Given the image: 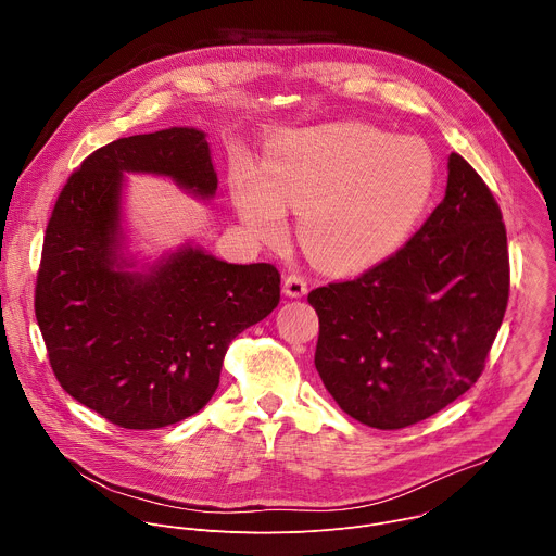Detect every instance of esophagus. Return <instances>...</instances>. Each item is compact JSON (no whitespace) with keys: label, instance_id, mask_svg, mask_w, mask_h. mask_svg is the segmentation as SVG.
<instances>
[{"label":"esophagus","instance_id":"esophagus-1","mask_svg":"<svg viewBox=\"0 0 556 556\" xmlns=\"http://www.w3.org/2000/svg\"><path fill=\"white\" fill-rule=\"evenodd\" d=\"M283 292L288 296H303L307 292V281L301 275H288L283 279Z\"/></svg>","mask_w":556,"mask_h":556}]
</instances>
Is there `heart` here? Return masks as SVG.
<instances>
[{
  "instance_id": "obj_1",
  "label": "heart",
  "mask_w": 556,
  "mask_h": 556,
  "mask_svg": "<svg viewBox=\"0 0 556 556\" xmlns=\"http://www.w3.org/2000/svg\"><path fill=\"white\" fill-rule=\"evenodd\" d=\"M435 161L418 138H391L337 123L279 134L260 169L230 172L235 208L260 240L286 232V208L299 211L303 251L332 273H361L399 251L425 215Z\"/></svg>"
}]
</instances>
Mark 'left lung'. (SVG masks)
Masks as SVG:
<instances>
[{"instance_id":"obj_1","label":"left lung","mask_w":556,"mask_h":556,"mask_svg":"<svg viewBox=\"0 0 556 556\" xmlns=\"http://www.w3.org/2000/svg\"><path fill=\"white\" fill-rule=\"evenodd\" d=\"M508 290L500 204L451 153L444 200L403 249L307 294L319 314L316 371L337 405L367 427L427 420L482 376Z\"/></svg>"}]
</instances>
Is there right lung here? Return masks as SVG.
I'll return each instance as SVG.
<instances>
[{"mask_svg": "<svg viewBox=\"0 0 556 556\" xmlns=\"http://www.w3.org/2000/svg\"><path fill=\"white\" fill-rule=\"evenodd\" d=\"M123 172L174 178L211 198L204 134L172 127L92 151L63 185L43 235L35 314L59 384L123 429H161L215 393L230 341L277 307L273 264L182 249L149 275L118 264Z\"/></svg>", "mask_w": 556, "mask_h": 556, "instance_id": "1", "label": "right lung"}]
</instances>
